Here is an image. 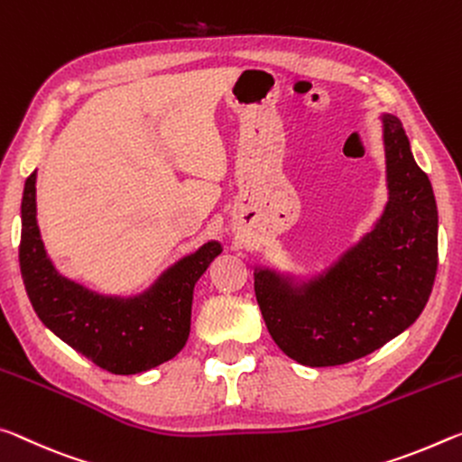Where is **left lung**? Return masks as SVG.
I'll use <instances>...</instances> for the list:
<instances>
[{
  "mask_svg": "<svg viewBox=\"0 0 462 462\" xmlns=\"http://www.w3.org/2000/svg\"><path fill=\"white\" fill-rule=\"evenodd\" d=\"M389 200L370 231L313 276L254 268L272 339L305 366H337L413 325L438 268V208L397 116L383 115Z\"/></svg>",
  "mask_w": 462,
  "mask_h": 462,
  "instance_id": "left-lung-1",
  "label": "left lung"
}]
</instances>
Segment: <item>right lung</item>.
Here are the masks:
<instances>
[{"mask_svg":"<svg viewBox=\"0 0 462 462\" xmlns=\"http://www.w3.org/2000/svg\"><path fill=\"white\" fill-rule=\"evenodd\" d=\"M20 270L41 321L104 370L137 374L171 360L190 336L194 286L223 247L207 241L139 294L118 297L60 274L44 249L36 221V171L22 194Z\"/></svg>","mask_w":462,"mask_h":462,"instance_id":"right-lung-1","label":"right lung"}]
</instances>
